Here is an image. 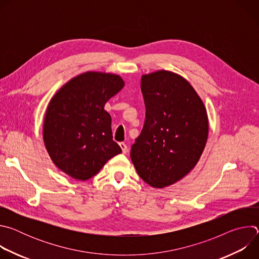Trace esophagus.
Here are the masks:
<instances>
[{"instance_id": "obj_1", "label": "esophagus", "mask_w": 259, "mask_h": 259, "mask_svg": "<svg viewBox=\"0 0 259 259\" xmlns=\"http://www.w3.org/2000/svg\"><path fill=\"white\" fill-rule=\"evenodd\" d=\"M120 147L122 149L123 154H127L128 153V146L124 142H120Z\"/></svg>"}]
</instances>
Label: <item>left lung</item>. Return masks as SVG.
Listing matches in <instances>:
<instances>
[{
    "label": "left lung",
    "mask_w": 259,
    "mask_h": 259,
    "mask_svg": "<svg viewBox=\"0 0 259 259\" xmlns=\"http://www.w3.org/2000/svg\"><path fill=\"white\" fill-rule=\"evenodd\" d=\"M145 121L131 146L142 180L156 189L176 183L199 162L208 138L207 110L193 86L161 69L141 77Z\"/></svg>",
    "instance_id": "left-lung-1"
}]
</instances>
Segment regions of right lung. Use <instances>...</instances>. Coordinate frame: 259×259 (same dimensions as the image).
Wrapping results in <instances>:
<instances>
[{
	"mask_svg": "<svg viewBox=\"0 0 259 259\" xmlns=\"http://www.w3.org/2000/svg\"><path fill=\"white\" fill-rule=\"evenodd\" d=\"M125 83L115 73L87 71L70 79L51 98L43 139L55 166L78 180H88L122 153L113 140L112 118L104 104Z\"/></svg>",
	"mask_w": 259,
	"mask_h": 259,
	"instance_id": "obj_1",
	"label": "right lung"
}]
</instances>
